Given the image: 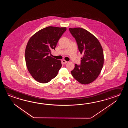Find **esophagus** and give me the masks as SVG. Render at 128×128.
Listing matches in <instances>:
<instances>
[{"instance_id":"esophagus-1","label":"esophagus","mask_w":128,"mask_h":128,"mask_svg":"<svg viewBox=\"0 0 128 128\" xmlns=\"http://www.w3.org/2000/svg\"><path fill=\"white\" fill-rule=\"evenodd\" d=\"M67 61H65V60H62V63L64 64H66V63H67Z\"/></svg>"}]
</instances>
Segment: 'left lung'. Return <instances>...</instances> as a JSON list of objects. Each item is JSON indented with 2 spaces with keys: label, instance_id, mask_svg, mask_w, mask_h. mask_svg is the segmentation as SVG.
<instances>
[{
  "label": "left lung",
  "instance_id": "1",
  "mask_svg": "<svg viewBox=\"0 0 128 128\" xmlns=\"http://www.w3.org/2000/svg\"><path fill=\"white\" fill-rule=\"evenodd\" d=\"M75 38L78 49L83 56L80 64H75L71 71L74 79L82 84H88L98 78L103 67L104 52L98 39L82 28H69Z\"/></svg>",
  "mask_w": 128,
  "mask_h": 128
}]
</instances>
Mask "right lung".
<instances>
[{
	"label": "right lung",
	"instance_id": "right-lung-1",
	"mask_svg": "<svg viewBox=\"0 0 128 128\" xmlns=\"http://www.w3.org/2000/svg\"><path fill=\"white\" fill-rule=\"evenodd\" d=\"M66 30V27H46L36 33L28 41L25 60L29 73L37 82L46 83L57 76L62 64L60 60L51 57V51L55 50Z\"/></svg>",
	"mask_w": 128,
	"mask_h": 128
}]
</instances>
